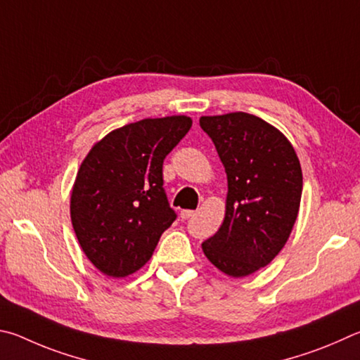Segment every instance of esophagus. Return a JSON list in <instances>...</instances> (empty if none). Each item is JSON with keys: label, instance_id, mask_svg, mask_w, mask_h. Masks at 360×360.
<instances>
[{"label": "esophagus", "instance_id": "esophagus-1", "mask_svg": "<svg viewBox=\"0 0 360 360\" xmlns=\"http://www.w3.org/2000/svg\"><path fill=\"white\" fill-rule=\"evenodd\" d=\"M193 215H194V210H181L180 212V218L184 219V221L185 219H190Z\"/></svg>", "mask_w": 360, "mask_h": 360}]
</instances>
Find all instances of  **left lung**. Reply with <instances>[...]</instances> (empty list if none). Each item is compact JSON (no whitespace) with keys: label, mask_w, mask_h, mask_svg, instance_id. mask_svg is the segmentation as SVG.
<instances>
[{"label":"left lung","mask_w":360,"mask_h":360,"mask_svg":"<svg viewBox=\"0 0 360 360\" xmlns=\"http://www.w3.org/2000/svg\"><path fill=\"white\" fill-rule=\"evenodd\" d=\"M228 175L223 224L202 243L223 274L242 278L272 262L288 242L302 198V169L283 132L245 112L200 117Z\"/></svg>","instance_id":"1"}]
</instances>
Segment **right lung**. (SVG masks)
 Instances as JSON below:
<instances>
[{
    "label": "right lung",
    "mask_w": 360,
    "mask_h": 360,
    "mask_svg": "<svg viewBox=\"0 0 360 360\" xmlns=\"http://www.w3.org/2000/svg\"><path fill=\"white\" fill-rule=\"evenodd\" d=\"M191 124L185 115L124 124L94 143L82 161L71 221L99 272L112 278L137 272L175 221L162 188V162Z\"/></svg>",
    "instance_id": "obj_1"
}]
</instances>
